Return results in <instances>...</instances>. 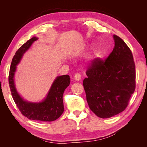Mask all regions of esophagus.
Wrapping results in <instances>:
<instances>
[{
    "label": "esophagus",
    "mask_w": 147,
    "mask_h": 147,
    "mask_svg": "<svg viewBox=\"0 0 147 147\" xmlns=\"http://www.w3.org/2000/svg\"><path fill=\"white\" fill-rule=\"evenodd\" d=\"M74 78H75V80H76L77 81H79L80 80V79L82 78V76H81L80 74L78 73V74H76L75 75Z\"/></svg>",
    "instance_id": "34e87169"
}]
</instances>
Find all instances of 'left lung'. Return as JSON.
<instances>
[{
    "label": "left lung",
    "mask_w": 147,
    "mask_h": 147,
    "mask_svg": "<svg viewBox=\"0 0 147 147\" xmlns=\"http://www.w3.org/2000/svg\"><path fill=\"white\" fill-rule=\"evenodd\" d=\"M115 47L105 61L96 58L83 84L90 109L108 118L126 109L136 88V66L130 48L116 35Z\"/></svg>",
    "instance_id": "8db88e82"
}]
</instances>
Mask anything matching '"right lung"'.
Wrapping results in <instances>:
<instances>
[{
    "label": "right lung",
    "instance_id": "right-lung-1",
    "mask_svg": "<svg viewBox=\"0 0 147 147\" xmlns=\"http://www.w3.org/2000/svg\"><path fill=\"white\" fill-rule=\"evenodd\" d=\"M38 38L34 37L22 45L16 52L11 61L8 83L13 99L21 113L29 119L42 121H53L64 112L63 96L66 88L70 84V77L67 75L57 77L53 83L46 98L38 103H32L22 99L16 91L14 75L24 53L30 48Z\"/></svg>",
    "mask_w": 147,
    "mask_h": 147
}]
</instances>
